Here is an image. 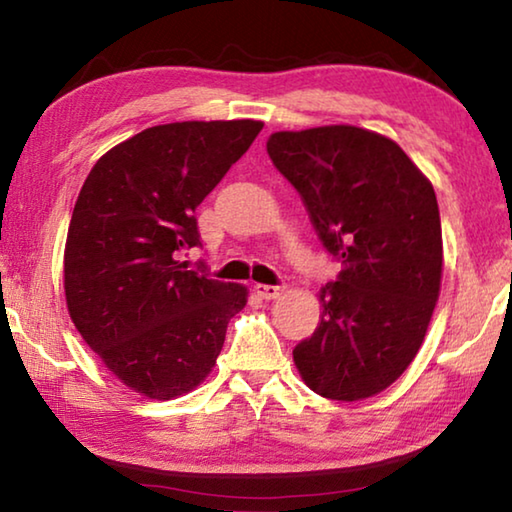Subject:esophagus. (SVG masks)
Listing matches in <instances>:
<instances>
[{
	"mask_svg": "<svg viewBox=\"0 0 512 512\" xmlns=\"http://www.w3.org/2000/svg\"><path fill=\"white\" fill-rule=\"evenodd\" d=\"M255 293L262 300H277L284 293V287H273V284H255Z\"/></svg>",
	"mask_w": 512,
	"mask_h": 512,
	"instance_id": "obj_1",
	"label": "esophagus"
}]
</instances>
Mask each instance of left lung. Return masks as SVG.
<instances>
[{
	"label": "left lung",
	"instance_id": "8db88e82",
	"mask_svg": "<svg viewBox=\"0 0 512 512\" xmlns=\"http://www.w3.org/2000/svg\"><path fill=\"white\" fill-rule=\"evenodd\" d=\"M266 151L298 189L339 280L318 291L323 318L293 350L311 391L359 402L411 366L443 280L436 192L400 144L339 124L280 131Z\"/></svg>",
	"mask_w": 512,
	"mask_h": 512
}]
</instances>
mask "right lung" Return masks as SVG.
Segmentation results:
<instances>
[{
  "instance_id": "obj_1",
  "label": "right lung",
  "mask_w": 512,
  "mask_h": 512,
  "mask_svg": "<svg viewBox=\"0 0 512 512\" xmlns=\"http://www.w3.org/2000/svg\"><path fill=\"white\" fill-rule=\"evenodd\" d=\"M264 121H173L103 153L69 221L63 284L72 323L112 375L146 400H176L210 375L244 284L178 262L198 246L196 207Z\"/></svg>"
}]
</instances>
